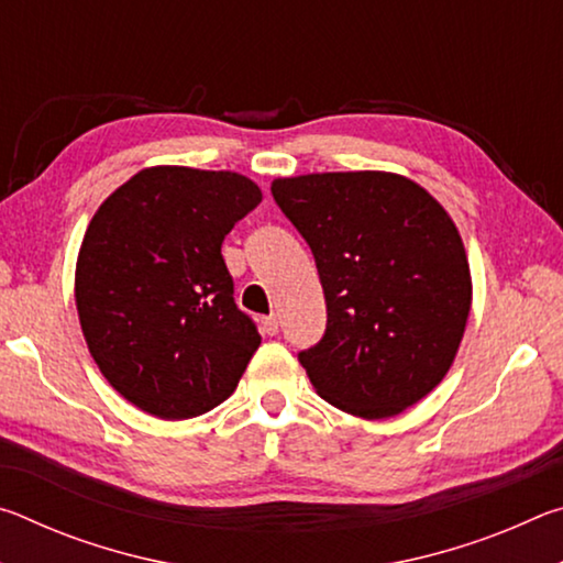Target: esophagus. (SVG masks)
Here are the masks:
<instances>
[{
	"label": "esophagus",
	"instance_id": "esophagus-1",
	"mask_svg": "<svg viewBox=\"0 0 563 563\" xmlns=\"http://www.w3.org/2000/svg\"><path fill=\"white\" fill-rule=\"evenodd\" d=\"M261 328H263L265 335H278V330H280V325H278V316H268V318H263V320H261Z\"/></svg>",
	"mask_w": 563,
	"mask_h": 563
}]
</instances>
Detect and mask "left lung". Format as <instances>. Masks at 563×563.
<instances>
[{
  "label": "left lung",
  "instance_id": "left-lung-1",
  "mask_svg": "<svg viewBox=\"0 0 563 563\" xmlns=\"http://www.w3.org/2000/svg\"><path fill=\"white\" fill-rule=\"evenodd\" d=\"M273 198L316 255L325 335L298 360L342 412L385 419L450 373L472 308V275L450 213L385 170L275 178Z\"/></svg>",
  "mask_w": 563,
  "mask_h": 563
}]
</instances>
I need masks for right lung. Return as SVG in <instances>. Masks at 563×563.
<instances>
[{"instance_id": "obj_1", "label": "right lung", "mask_w": 563, "mask_h": 563, "mask_svg": "<svg viewBox=\"0 0 563 563\" xmlns=\"http://www.w3.org/2000/svg\"><path fill=\"white\" fill-rule=\"evenodd\" d=\"M261 201L233 170L154 166L93 213L76 310L93 362L131 405L188 419L233 395L261 335L233 300L221 245Z\"/></svg>"}]
</instances>
